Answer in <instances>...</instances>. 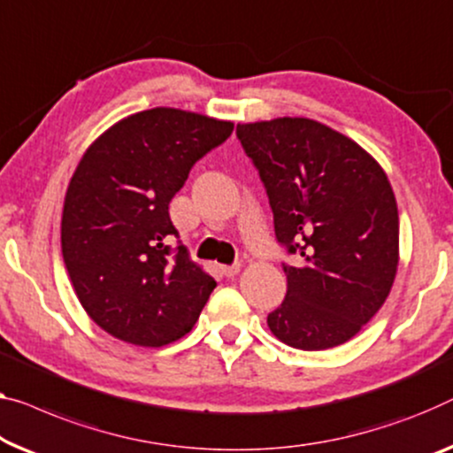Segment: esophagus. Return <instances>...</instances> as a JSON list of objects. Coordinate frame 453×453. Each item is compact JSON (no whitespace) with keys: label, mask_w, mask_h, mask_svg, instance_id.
Returning a JSON list of instances; mask_svg holds the SVG:
<instances>
[{"label":"esophagus","mask_w":453,"mask_h":453,"mask_svg":"<svg viewBox=\"0 0 453 453\" xmlns=\"http://www.w3.org/2000/svg\"><path fill=\"white\" fill-rule=\"evenodd\" d=\"M242 270L240 265H232V266H221V274L224 276H235Z\"/></svg>","instance_id":"1"}]
</instances>
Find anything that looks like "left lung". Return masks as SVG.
I'll return each mask as SVG.
<instances>
[{
	"mask_svg": "<svg viewBox=\"0 0 453 453\" xmlns=\"http://www.w3.org/2000/svg\"><path fill=\"white\" fill-rule=\"evenodd\" d=\"M274 213V234L299 265L268 327L296 349L335 348L384 305L399 266V209L390 180L352 138L309 118L238 124Z\"/></svg>",
	"mask_w": 453,
	"mask_h": 453,
	"instance_id": "8db88e82",
	"label": "left lung"
}]
</instances>
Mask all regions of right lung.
I'll return each mask as SVG.
<instances>
[{
  "label": "right lung",
  "mask_w": 453,
  "mask_h": 453,
  "mask_svg": "<svg viewBox=\"0 0 453 453\" xmlns=\"http://www.w3.org/2000/svg\"><path fill=\"white\" fill-rule=\"evenodd\" d=\"M232 121L152 107L87 148L66 188L60 246L81 305L121 342L162 348L191 332L218 287L179 235L168 203Z\"/></svg>",
  "instance_id": "obj_1"
}]
</instances>
